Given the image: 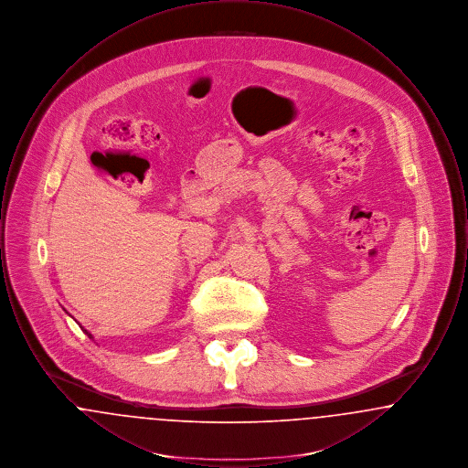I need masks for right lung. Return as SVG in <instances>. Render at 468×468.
<instances>
[{"label": "right lung", "instance_id": "obj_1", "mask_svg": "<svg viewBox=\"0 0 468 468\" xmlns=\"http://www.w3.org/2000/svg\"><path fill=\"white\" fill-rule=\"evenodd\" d=\"M80 328H82V326H80ZM82 332H84V334L90 335V338H92V335H90V332H88V330H84V328H82Z\"/></svg>", "mask_w": 468, "mask_h": 468}]
</instances>
